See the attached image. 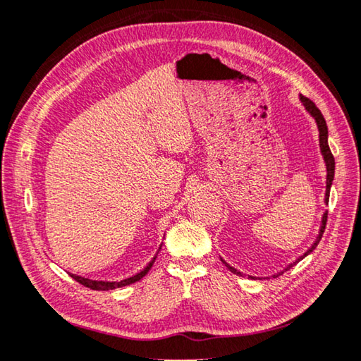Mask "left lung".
I'll list each match as a JSON object with an SVG mask.
<instances>
[{
  "label": "left lung",
  "instance_id": "1",
  "mask_svg": "<svg viewBox=\"0 0 361 361\" xmlns=\"http://www.w3.org/2000/svg\"><path fill=\"white\" fill-rule=\"evenodd\" d=\"M300 100H302L304 107H305L307 110H309L310 114H312V116H314L315 120H317L318 131H320V149H322L324 161H326V171H328V176H326V197H324V202L328 203V200H329V188H331V184H333V179H334V157H333V153H331L329 145H328V126H326V121H324V118H323V115H322V111L318 110L317 105H315L314 102H312L310 99L300 96ZM326 221H328V212H324V214H323V221H322L320 233H318L315 243L312 245V246L309 247V250H307V252L304 254V256H300L296 262H299L300 259H304V257L307 256V254H310L312 251L315 250L317 245L320 243V240H322V236H323V232H324V227H326ZM221 261H222V259H221ZM222 262L226 264V267H227L230 271H233V274H236V275H241L238 270L233 269V267H230V265H228L226 261H222ZM296 262H294V264H296ZM291 267H293V265H289L288 269H291ZM288 269H285V270H288Z\"/></svg>",
  "mask_w": 361,
  "mask_h": 361
}]
</instances>
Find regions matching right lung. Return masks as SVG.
I'll use <instances>...</instances> for the list:
<instances>
[{
  "instance_id": "right-lung-1",
  "label": "right lung",
  "mask_w": 361,
  "mask_h": 361,
  "mask_svg": "<svg viewBox=\"0 0 361 361\" xmlns=\"http://www.w3.org/2000/svg\"><path fill=\"white\" fill-rule=\"evenodd\" d=\"M157 256L152 259V261L147 264L145 269H142L139 274H135L133 276H129V279L126 280H121V281H96V280H87V279H81V276H76V275H72L73 279L80 283V285L86 286V288H91V289H96V291H109V289H115V288H121V286H126V285H131V283H135L139 281L142 276L147 275V271H149L152 269L153 262H155Z\"/></svg>"
}]
</instances>
